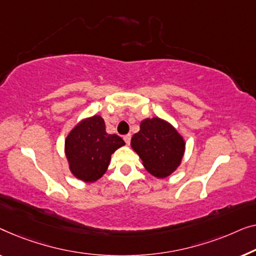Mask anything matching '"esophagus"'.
<instances>
[{
  "label": "esophagus",
  "mask_w": 256,
  "mask_h": 256,
  "mask_svg": "<svg viewBox=\"0 0 256 256\" xmlns=\"http://www.w3.org/2000/svg\"><path fill=\"white\" fill-rule=\"evenodd\" d=\"M123 139H124V142H126V145H128L130 142H131V134H125L123 136Z\"/></svg>",
  "instance_id": "1"
}]
</instances>
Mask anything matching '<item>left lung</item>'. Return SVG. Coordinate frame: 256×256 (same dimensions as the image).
Masks as SVG:
<instances>
[{"instance_id": "1", "label": "left lung", "mask_w": 256, "mask_h": 256, "mask_svg": "<svg viewBox=\"0 0 256 256\" xmlns=\"http://www.w3.org/2000/svg\"><path fill=\"white\" fill-rule=\"evenodd\" d=\"M131 147L150 174L164 178L181 164L186 142L170 123L153 117L140 123V131L133 134Z\"/></svg>"}]
</instances>
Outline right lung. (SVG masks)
Returning <instances> with one entry per match:
<instances>
[{"label":"right lung","instance_id":"1","mask_svg":"<svg viewBox=\"0 0 256 256\" xmlns=\"http://www.w3.org/2000/svg\"><path fill=\"white\" fill-rule=\"evenodd\" d=\"M124 140L106 131V123L98 114L81 120L68 133L64 153L75 178L90 183L102 178L109 167L111 154L124 146Z\"/></svg>","mask_w":256,"mask_h":256}]
</instances>
